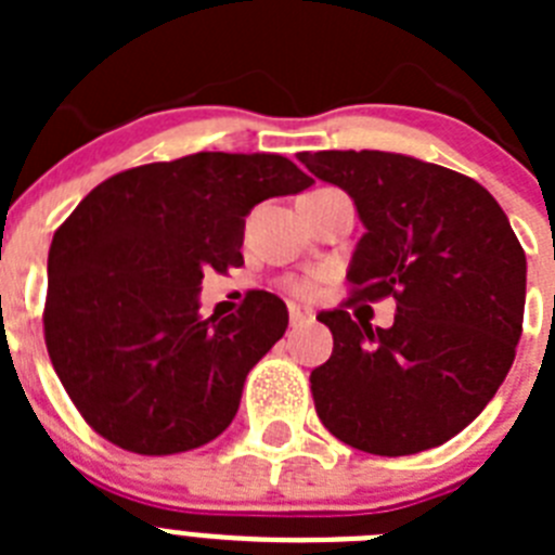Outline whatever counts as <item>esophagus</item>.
<instances>
[{
  "instance_id": "1",
  "label": "esophagus",
  "mask_w": 555,
  "mask_h": 555,
  "mask_svg": "<svg viewBox=\"0 0 555 555\" xmlns=\"http://www.w3.org/2000/svg\"><path fill=\"white\" fill-rule=\"evenodd\" d=\"M313 320V311L306 306H297V302H288V322H292V327H300V325H308V322Z\"/></svg>"
}]
</instances>
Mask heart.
<instances>
[{
    "label": "heart",
    "instance_id": "b5f03b06",
    "mask_svg": "<svg viewBox=\"0 0 555 555\" xmlns=\"http://www.w3.org/2000/svg\"><path fill=\"white\" fill-rule=\"evenodd\" d=\"M292 292L300 294V297H311L313 294V283L311 281H294Z\"/></svg>",
    "mask_w": 555,
    "mask_h": 555
}]
</instances>
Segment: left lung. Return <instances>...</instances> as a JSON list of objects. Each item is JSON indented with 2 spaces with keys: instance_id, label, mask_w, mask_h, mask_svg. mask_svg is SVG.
<instances>
[{
  "instance_id": "left-lung-1",
  "label": "left lung",
  "mask_w": 555,
  "mask_h": 555,
  "mask_svg": "<svg viewBox=\"0 0 555 555\" xmlns=\"http://www.w3.org/2000/svg\"><path fill=\"white\" fill-rule=\"evenodd\" d=\"M297 158L350 194L366 230L347 267L352 300H397L391 327L350 320L345 308L317 317L333 333L331 358L311 372L317 414L364 453L439 448L512 370L528 267L508 217L473 178L400 152Z\"/></svg>"
}]
</instances>
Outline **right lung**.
Masks as SVG:
<instances>
[{"label": "right lung", "instance_id": "right-lung-1", "mask_svg": "<svg viewBox=\"0 0 555 555\" xmlns=\"http://www.w3.org/2000/svg\"><path fill=\"white\" fill-rule=\"evenodd\" d=\"M311 183L274 152H197L113 175L77 205L49 247L43 333L96 434L130 453L171 455L233 423L288 308L249 292L235 313L203 320V278L242 267L255 205Z\"/></svg>", "mask_w": 555, "mask_h": 555}]
</instances>
